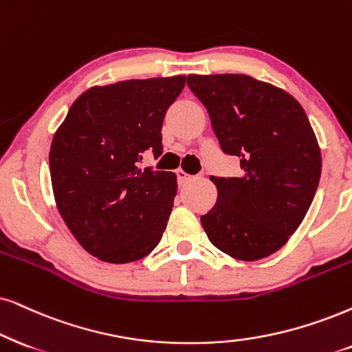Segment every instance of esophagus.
<instances>
[{
  "mask_svg": "<svg viewBox=\"0 0 352 352\" xmlns=\"http://www.w3.org/2000/svg\"><path fill=\"white\" fill-rule=\"evenodd\" d=\"M177 177H179V182L180 184H186V182H190V180H193V179H197V175H191V173H188V172H185V170H177Z\"/></svg>",
  "mask_w": 352,
  "mask_h": 352,
  "instance_id": "34e87169",
  "label": "esophagus"
}]
</instances>
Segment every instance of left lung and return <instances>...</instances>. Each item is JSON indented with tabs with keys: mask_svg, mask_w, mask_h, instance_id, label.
Segmentation results:
<instances>
[{
	"mask_svg": "<svg viewBox=\"0 0 352 352\" xmlns=\"http://www.w3.org/2000/svg\"><path fill=\"white\" fill-rule=\"evenodd\" d=\"M240 177H209L217 188L201 226L216 248L242 261L278 252L309 211L322 173V153L302 105L284 89L247 74H190Z\"/></svg>",
	"mask_w": 352,
	"mask_h": 352,
	"instance_id": "left-lung-1",
	"label": "left lung"
}]
</instances>
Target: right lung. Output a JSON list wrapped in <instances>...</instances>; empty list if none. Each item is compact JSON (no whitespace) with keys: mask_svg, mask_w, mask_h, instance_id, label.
Here are the masks:
<instances>
[{"mask_svg":"<svg viewBox=\"0 0 352 352\" xmlns=\"http://www.w3.org/2000/svg\"><path fill=\"white\" fill-rule=\"evenodd\" d=\"M186 76L94 86L74 100L53 136L50 175L58 211L84 250L130 263L161 242L177 195L172 172L140 168L162 154V122Z\"/></svg>","mask_w":352,"mask_h":352,"instance_id":"right-lung-1","label":"right lung"}]
</instances>
